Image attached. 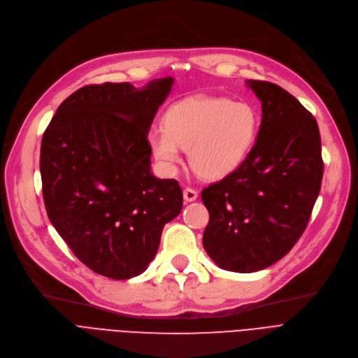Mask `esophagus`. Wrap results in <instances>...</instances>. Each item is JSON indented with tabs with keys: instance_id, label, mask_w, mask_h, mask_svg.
I'll use <instances>...</instances> for the list:
<instances>
[{
	"instance_id": "1",
	"label": "esophagus",
	"mask_w": 358,
	"mask_h": 358,
	"mask_svg": "<svg viewBox=\"0 0 358 358\" xmlns=\"http://www.w3.org/2000/svg\"><path fill=\"white\" fill-rule=\"evenodd\" d=\"M198 198V192L192 188H185L183 189V199L187 203H191V201H195V199Z\"/></svg>"
}]
</instances>
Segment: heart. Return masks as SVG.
<instances>
[{"mask_svg": "<svg viewBox=\"0 0 358 358\" xmlns=\"http://www.w3.org/2000/svg\"><path fill=\"white\" fill-rule=\"evenodd\" d=\"M257 131L259 114L251 104L195 95L170 106L164 126L148 132V145L167 173H175L182 148H189V162L198 173L219 179L247 159Z\"/></svg>", "mask_w": 358, "mask_h": 358, "instance_id": "1", "label": "heart"}]
</instances>
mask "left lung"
I'll list each match as a JSON object with an SVG mask.
<instances>
[{
    "mask_svg": "<svg viewBox=\"0 0 358 358\" xmlns=\"http://www.w3.org/2000/svg\"><path fill=\"white\" fill-rule=\"evenodd\" d=\"M262 124L247 159L208 185L203 245L219 267L251 273L279 262L306 231L323 178L322 141L311 113L278 85L247 80Z\"/></svg>",
    "mask_w": 358,
    "mask_h": 358,
    "instance_id": "left-lung-1",
    "label": "left lung"
}]
</instances>
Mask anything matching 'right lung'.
Masks as SVG:
<instances>
[{
  "mask_svg": "<svg viewBox=\"0 0 358 358\" xmlns=\"http://www.w3.org/2000/svg\"><path fill=\"white\" fill-rule=\"evenodd\" d=\"M173 78L88 85L57 108L41 142L48 219L78 259L98 275L145 271L163 227L182 210L175 179L151 173L148 132Z\"/></svg>",
  "mask_w": 358,
  "mask_h": 358,
  "instance_id": "1",
  "label": "right lung"
}]
</instances>
